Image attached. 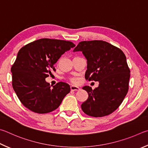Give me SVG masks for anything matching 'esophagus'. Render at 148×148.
I'll use <instances>...</instances> for the list:
<instances>
[{"mask_svg":"<svg viewBox=\"0 0 148 148\" xmlns=\"http://www.w3.org/2000/svg\"><path fill=\"white\" fill-rule=\"evenodd\" d=\"M70 89H71V91H78V90H79V88L78 86L71 85V86H70Z\"/></svg>","mask_w":148,"mask_h":148,"instance_id":"34e87169","label":"esophagus"}]
</instances>
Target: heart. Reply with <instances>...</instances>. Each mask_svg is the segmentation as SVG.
Wrapping results in <instances>:
<instances>
[{"instance_id":"obj_1","label":"heart","mask_w":148,"mask_h":148,"mask_svg":"<svg viewBox=\"0 0 148 148\" xmlns=\"http://www.w3.org/2000/svg\"><path fill=\"white\" fill-rule=\"evenodd\" d=\"M69 80H70V81L73 82V83H74V84H76V83H77V82H78V79L75 78V77H72V78H70Z\"/></svg>"}]
</instances>
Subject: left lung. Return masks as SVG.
<instances>
[{
  "label": "left lung",
  "mask_w": 148,
  "mask_h": 148,
  "mask_svg": "<svg viewBox=\"0 0 148 148\" xmlns=\"http://www.w3.org/2000/svg\"><path fill=\"white\" fill-rule=\"evenodd\" d=\"M81 51L87 60L85 79L99 82L92 90L85 86L88 97L81 108L87 115L102 117L117 109L129 89L130 70L121 49L102 40L80 42L73 52Z\"/></svg>",
  "instance_id": "1"
}]
</instances>
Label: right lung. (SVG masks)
Returning <instances> with one entry per match:
<instances>
[{
	"label": "right lung",
	"instance_id": "obj_1",
	"mask_svg": "<svg viewBox=\"0 0 148 148\" xmlns=\"http://www.w3.org/2000/svg\"><path fill=\"white\" fill-rule=\"evenodd\" d=\"M75 45L71 41L43 38L27 44L18 52L11 69L12 86L25 107L34 112H52L70 92V86L60 82L51 88L45 79L65 52Z\"/></svg>",
	"mask_w": 148,
	"mask_h": 148
}]
</instances>
